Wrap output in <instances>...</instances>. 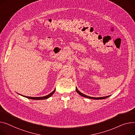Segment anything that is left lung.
I'll use <instances>...</instances> for the list:
<instances>
[{
  "instance_id": "left-lung-1",
  "label": "left lung",
  "mask_w": 135,
  "mask_h": 135,
  "mask_svg": "<svg viewBox=\"0 0 135 135\" xmlns=\"http://www.w3.org/2000/svg\"><path fill=\"white\" fill-rule=\"evenodd\" d=\"M76 92L81 95L83 97H86V98H89V99H105L106 98H108L109 96H106V97H98V98H95V97H89V96H87L82 93H81L79 91H78V88L76 87Z\"/></svg>"
}]
</instances>
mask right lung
Listing matches in <instances>:
<instances>
[{"label":"right lung","mask_w":135,"mask_h":135,"mask_svg":"<svg viewBox=\"0 0 135 135\" xmlns=\"http://www.w3.org/2000/svg\"><path fill=\"white\" fill-rule=\"evenodd\" d=\"M55 89L54 90V91H52L51 93H50L49 94L46 95V96H44V97H26V96H24V97L28 98V99H34V100H41V99H48V98H49L50 97H51L54 93L55 92Z\"/></svg>","instance_id":"right-lung-1"}]
</instances>
